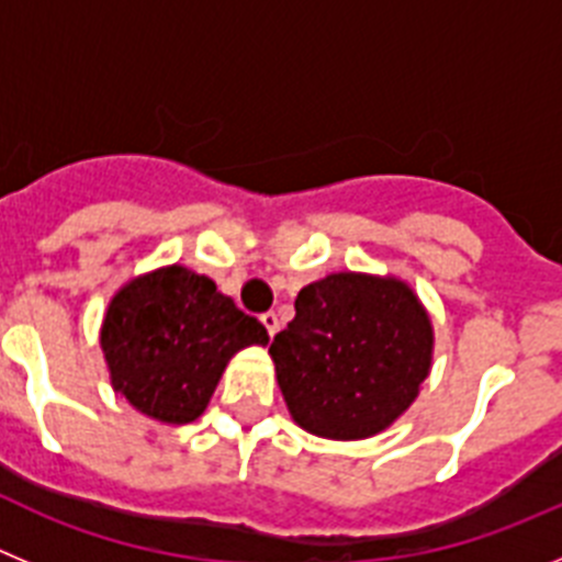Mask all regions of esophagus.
Here are the masks:
<instances>
[{
    "mask_svg": "<svg viewBox=\"0 0 562 562\" xmlns=\"http://www.w3.org/2000/svg\"><path fill=\"white\" fill-rule=\"evenodd\" d=\"M261 324H265V329L270 331V337L281 329V321H278L276 312H265V315H261Z\"/></svg>",
    "mask_w": 562,
    "mask_h": 562,
    "instance_id": "obj_1",
    "label": "esophagus"
}]
</instances>
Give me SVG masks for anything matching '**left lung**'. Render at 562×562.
Instances as JSON below:
<instances>
[{
	"label": "left lung",
	"instance_id": "left-lung-1",
	"mask_svg": "<svg viewBox=\"0 0 562 562\" xmlns=\"http://www.w3.org/2000/svg\"><path fill=\"white\" fill-rule=\"evenodd\" d=\"M270 357L297 428L371 439L419 396L434 366V324L408 281L331 272L297 292L295 317Z\"/></svg>",
	"mask_w": 562,
	"mask_h": 562
}]
</instances>
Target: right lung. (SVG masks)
I'll return each instance as SVG.
<instances>
[{
	"label": "right lung",
	"mask_w": 562,
	"mask_h": 562,
	"mask_svg": "<svg viewBox=\"0 0 562 562\" xmlns=\"http://www.w3.org/2000/svg\"><path fill=\"white\" fill-rule=\"evenodd\" d=\"M270 335L216 281L182 265L134 276L114 292L101 324L112 389L162 425L205 414L227 362Z\"/></svg>",
	"instance_id": "add662e5"
}]
</instances>
